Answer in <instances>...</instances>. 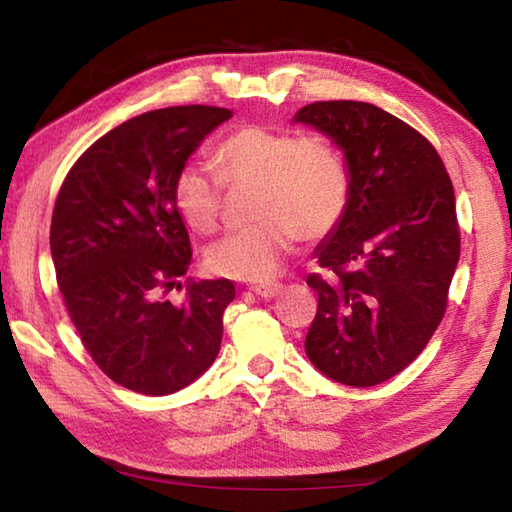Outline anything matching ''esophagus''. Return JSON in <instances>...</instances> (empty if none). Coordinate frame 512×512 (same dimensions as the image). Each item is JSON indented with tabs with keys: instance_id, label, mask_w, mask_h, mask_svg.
Here are the masks:
<instances>
[{
	"instance_id": "34e87169",
	"label": "esophagus",
	"mask_w": 512,
	"mask_h": 512,
	"mask_svg": "<svg viewBox=\"0 0 512 512\" xmlns=\"http://www.w3.org/2000/svg\"><path fill=\"white\" fill-rule=\"evenodd\" d=\"M282 284L280 282H266V284H253V287H250V291L255 293V296H259V298H264V300H271V298H275V296H280L282 293Z\"/></svg>"
}]
</instances>
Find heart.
<instances>
[{"instance_id": "heart-1", "label": "heart", "mask_w": 512, "mask_h": 512, "mask_svg": "<svg viewBox=\"0 0 512 512\" xmlns=\"http://www.w3.org/2000/svg\"><path fill=\"white\" fill-rule=\"evenodd\" d=\"M214 158L232 185H257L250 228L207 248L210 271L241 282L273 280L302 241L327 237L350 203L343 153L323 135L298 137L280 128L246 124L216 146ZM173 203L189 228L214 232L221 219L223 180L205 164L187 162L173 178Z\"/></svg>"}]
</instances>
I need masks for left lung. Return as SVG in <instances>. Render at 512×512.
Returning a JSON list of instances; mask_svg holds the SVG:
<instances>
[{"label": "left lung", "mask_w": 512, "mask_h": 512, "mask_svg": "<svg viewBox=\"0 0 512 512\" xmlns=\"http://www.w3.org/2000/svg\"><path fill=\"white\" fill-rule=\"evenodd\" d=\"M293 124L339 146L350 203L314 257L327 277L305 352L325 377L377 386L418 357L447 309L461 255L454 187L436 149L402 119L366 101H318Z\"/></svg>", "instance_id": "obj_1"}]
</instances>
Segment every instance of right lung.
I'll return each instance as SVG.
<instances>
[{
    "label": "right lung",
    "mask_w": 512,
    "mask_h": 512,
    "mask_svg": "<svg viewBox=\"0 0 512 512\" xmlns=\"http://www.w3.org/2000/svg\"><path fill=\"white\" fill-rule=\"evenodd\" d=\"M232 110L176 106L112 128L67 173L51 216V257L69 318L119 386L169 395L196 381L221 348L230 280L164 291L192 264L173 178Z\"/></svg>",
    "instance_id": "right-lung-1"
}]
</instances>
